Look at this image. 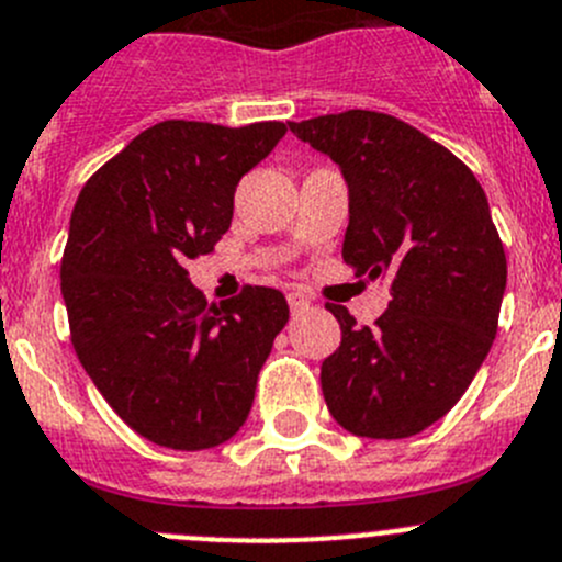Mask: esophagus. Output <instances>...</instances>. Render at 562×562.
Listing matches in <instances>:
<instances>
[{
  "instance_id": "esophagus-1",
  "label": "esophagus",
  "mask_w": 562,
  "mask_h": 562,
  "mask_svg": "<svg viewBox=\"0 0 562 562\" xmlns=\"http://www.w3.org/2000/svg\"><path fill=\"white\" fill-rule=\"evenodd\" d=\"M288 307H291L293 316H302V313L311 311V299H307L305 293L291 291V293H288Z\"/></svg>"
}]
</instances>
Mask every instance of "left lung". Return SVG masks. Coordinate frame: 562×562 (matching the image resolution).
<instances>
[{"instance_id":"8db88e82","label":"left lung","mask_w":562,"mask_h":562,"mask_svg":"<svg viewBox=\"0 0 562 562\" xmlns=\"http://www.w3.org/2000/svg\"><path fill=\"white\" fill-rule=\"evenodd\" d=\"M288 127L344 175L346 266L391 293L374 327L329 305L340 324L322 363L329 416L360 438H411L458 405L496 338L507 260L487 196L465 162L393 115Z\"/></svg>"}]
</instances>
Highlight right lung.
Returning a JSON list of instances; mask_svg holds the SVG:
<instances>
[{"mask_svg":"<svg viewBox=\"0 0 562 562\" xmlns=\"http://www.w3.org/2000/svg\"><path fill=\"white\" fill-rule=\"evenodd\" d=\"M285 133L280 122H160L77 199L60 266L71 344L108 405L157 447L233 438L288 324L274 288L249 285L216 307L186 271L227 233L240 177Z\"/></svg>","mask_w":562,"mask_h":562,"instance_id":"right-lung-1","label":"right lung"}]
</instances>
